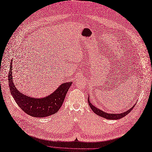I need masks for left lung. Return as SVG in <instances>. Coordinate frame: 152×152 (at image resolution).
<instances>
[{"label": "left lung", "mask_w": 152, "mask_h": 152, "mask_svg": "<svg viewBox=\"0 0 152 152\" xmlns=\"http://www.w3.org/2000/svg\"><path fill=\"white\" fill-rule=\"evenodd\" d=\"M88 102L89 104L90 107H91V109L92 110V111L96 113L98 115H99V116L104 118L105 119H111V120H117V119H120L121 118H122L123 117L126 116V115H127L130 112L132 111V110L133 109V107L135 106V104L129 110L123 112L122 113H119V114H113V113H107L106 112L103 111L102 110H99V108H97L96 107H95L93 104H92V103L90 102V98H89V96H88Z\"/></svg>", "instance_id": "left-lung-1"}]
</instances>
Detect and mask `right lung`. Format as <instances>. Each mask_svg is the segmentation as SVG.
Returning a JSON list of instances; mask_svg holds the SVG:
<instances>
[{
  "label": "right lung",
  "mask_w": 152,
  "mask_h": 152,
  "mask_svg": "<svg viewBox=\"0 0 152 152\" xmlns=\"http://www.w3.org/2000/svg\"><path fill=\"white\" fill-rule=\"evenodd\" d=\"M12 61L10 63L9 75V88L17 104L25 113L35 118H45L56 113L64 103L72 82L61 84L49 95L37 98L27 96L17 90L12 77Z\"/></svg>",
  "instance_id": "1"
}]
</instances>
